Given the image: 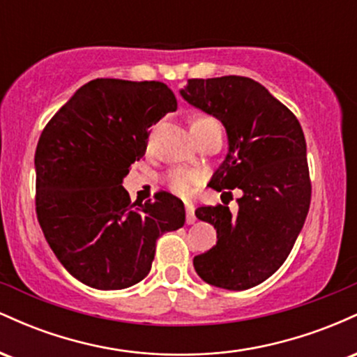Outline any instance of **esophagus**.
I'll return each mask as SVG.
<instances>
[{
    "instance_id": "obj_1",
    "label": "esophagus",
    "mask_w": 357,
    "mask_h": 357,
    "mask_svg": "<svg viewBox=\"0 0 357 357\" xmlns=\"http://www.w3.org/2000/svg\"><path fill=\"white\" fill-rule=\"evenodd\" d=\"M184 206H186V223L188 225H192L196 221L195 206H192V203H186V204H184Z\"/></svg>"
}]
</instances>
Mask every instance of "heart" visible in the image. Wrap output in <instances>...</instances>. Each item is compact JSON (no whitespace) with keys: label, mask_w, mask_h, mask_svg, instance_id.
Instances as JSON below:
<instances>
[{"label":"heart","mask_w":357,"mask_h":357,"mask_svg":"<svg viewBox=\"0 0 357 357\" xmlns=\"http://www.w3.org/2000/svg\"><path fill=\"white\" fill-rule=\"evenodd\" d=\"M213 126H218V122L213 117L206 116V114H195L190 119L192 137L199 136ZM199 181H202V174L195 169H188V167H174V169L167 171L165 176V184L169 188V191L181 196V198H188L195 191V188L198 186Z\"/></svg>","instance_id":"1"}]
</instances>
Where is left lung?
Segmentation results:
<instances>
[{
  "label": "left lung",
  "mask_w": 357,
  "mask_h": 357,
  "mask_svg": "<svg viewBox=\"0 0 357 357\" xmlns=\"http://www.w3.org/2000/svg\"><path fill=\"white\" fill-rule=\"evenodd\" d=\"M184 100L223 122L228 154L210 186L231 196L238 188V213L225 204L199 206L196 216L216 228V245L192 260L208 284L245 290L282 267L310 206L309 165L301 122L264 85L248 77L190 79Z\"/></svg>",
  "instance_id": "obj_1"
}]
</instances>
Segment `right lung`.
I'll list each match as a JSON object with an SVG mask.
<instances>
[{
    "label": "right lung",
    "mask_w": 357,
    "mask_h": 357,
    "mask_svg": "<svg viewBox=\"0 0 357 357\" xmlns=\"http://www.w3.org/2000/svg\"><path fill=\"white\" fill-rule=\"evenodd\" d=\"M178 102L162 82L96 79L45 126L35 153L36 216L60 264L82 284L126 289L149 273L155 241L184 225L181 199L130 202L122 179L151 127Z\"/></svg>",
    "instance_id": "1"
}]
</instances>
